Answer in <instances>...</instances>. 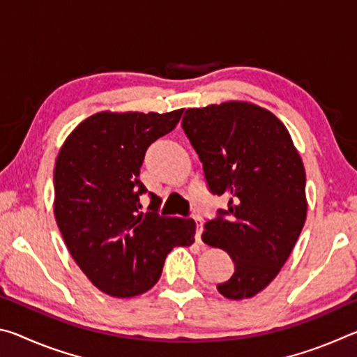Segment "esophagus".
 Instances as JSON below:
<instances>
[{"label": "esophagus", "instance_id": "esophagus-1", "mask_svg": "<svg viewBox=\"0 0 357 357\" xmlns=\"http://www.w3.org/2000/svg\"><path fill=\"white\" fill-rule=\"evenodd\" d=\"M193 220L197 222L195 241H197V243H200V244H202V231H203V228H202V220H200V217H198V215H193Z\"/></svg>", "mask_w": 357, "mask_h": 357}]
</instances>
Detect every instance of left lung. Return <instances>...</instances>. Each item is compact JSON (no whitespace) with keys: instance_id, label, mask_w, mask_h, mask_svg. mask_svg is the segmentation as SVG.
I'll use <instances>...</instances> for the list:
<instances>
[{"instance_id":"left-lung-1","label":"left lung","mask_w":357,"mask_h":357,"mask_svg":"<svg viewBox=\"0 0 357 357\" xmlns=\"http://www.w3.org/2000/svg\"><path fill=\"white\" fill-rule=\"evenodd\" d=\"M181 126L211 193L229 197L202 234L234 261L217 289L228 299L252 298L275 279L305 223L304 164L282 121L249 102L187 108Z\"/></svg>"}]
</instances>
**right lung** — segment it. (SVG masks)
<instances>
[{
    "instance_id": "1",
    "label": "right lung",
    "mask_w": 357,
    "mask_h": 357,
    "mask_svg": "<svg viewBox=\"0 0 357 357\" xmlns=\"http://www.w3.org/2000/svg\"><path fill=\"white\" fill-rule=\"evenodd\" d=\"M184 110L110 113L89 116L59 149L55 173V219L78 268L113 298H132L153 288L165 257L190 245L192 219L160 215V198L146 193L138 176L151 143L167 135Z\"/></svg>"
}]
</instances>
